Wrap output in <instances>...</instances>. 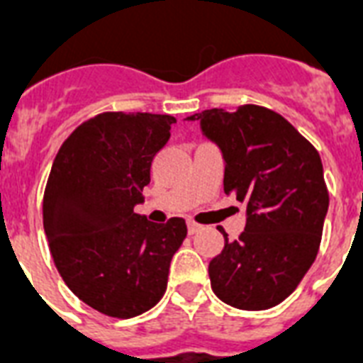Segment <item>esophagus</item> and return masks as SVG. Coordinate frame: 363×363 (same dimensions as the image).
Returning <instances> with one entry per match:
<instances>
[{
    "label": "esophagus",
    "instance_id": "34e87169",
    "mask_svg": "<svg viewBox=\"0 0 363 363\" xmlns=\"http://www.w3.org/2000/svg\"><path fill=\"white\" fill-rule=\"evenodd\" d=\"M186 226H188V233H190V235H194V233H198L199 230H201V224H198V222H194V220H188Z\"/></svg>",
    "mask_w": 363,
    "mask_h": 363
}]
</instances>
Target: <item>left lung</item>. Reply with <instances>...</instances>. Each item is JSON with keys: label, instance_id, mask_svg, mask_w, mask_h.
<instances>
[{"label": "left lung", "instance_id": "left-lung-1", "mask_svg": "<svg viewBox=\"0 0 363 363\" xmlns=\"http://www.w3.org/2000/svg\"><path fill=\"white\" fill-rule=\"evenodd\" d=\"M199 121L224 158V192L247 207L238 241L211 259V288L242 311L275 307L290 296L320 247L328 196L316 148L279 113L259 105L207 109Z\"/></svg>", "mask_w": 363, "mask_h": 363}]
</instances>
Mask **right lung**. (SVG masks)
I'll use <instances>...</instances> for the list:
<instances>
[{"label": "right lung", "instance_id": "1", "mask_svg": "<svg viewBox=\"0 0 363 363\" xmlns=\"http://www.w3.org/2000/svg\"><path fill=\"white\" fill-rule=\"evenodd\" d=\"M169 115L101 113L60 147L43 196L54 265L77 298L115 318L152 309L167 288L186 222L133 213L150 165L169 141Z\"/></svg>", "mask_w": 363, "mask_h": 363}]
</instances>
